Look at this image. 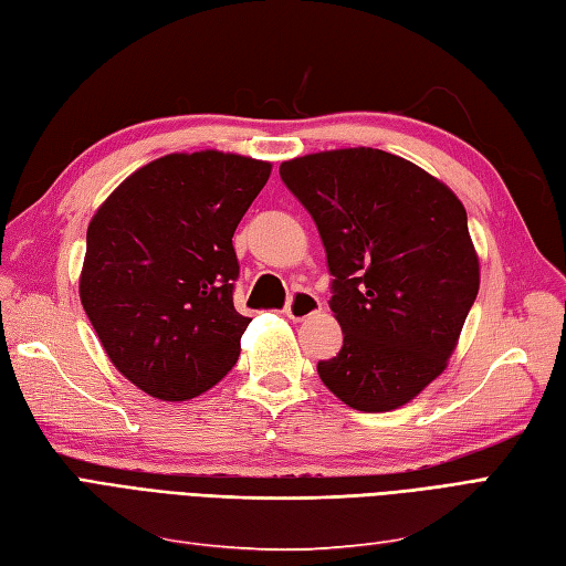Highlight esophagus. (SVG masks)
I'll list each match as a JSON object with an SVG mask.
<instances>
[{
  "label": "esophagus",
  "instance_id": "1",
  "mask_svg": "<svg viewBox=\"0 0 566 566\" xmlns=\"http://www.w3.org/2000/svg\"><path fill=\"white\" fill-rule=\"evenodd\" d=\"M319 310H322L319 297H316L314 293H307V291H295L285 305V314L291 316L293 322H305Z\"/></svg>",
  "mask_w": 566,
  "mask_h": 566
}]
</instances>
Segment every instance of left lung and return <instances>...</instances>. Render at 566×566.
I'll return each mask as SVG.
<instances>
[{"label": "left lung", "mask_w": 566, "mask_h": 566, "mask_svg": "<svg viewBox=\"0 0 566 566\" xmlns=\"http://www.w3.org/2000/svg\"><path fill=\"white\" fill-rule=\"evenodd\" d=\"M314 218L343 348L316 365L343 403L387 412L447 369L480 287L463 203L416 163L336 148L281 163Z\"/></svg>", "instance_id": "obj_1"}]
</instances>
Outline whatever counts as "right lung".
<instances>
[{
	"instance_id": "right-lung-1",
	"label": "right lung",
	"mask_w": 566,
	"mask_h": 566,
	"mask_svg": "<svg viewBox=\"0 0 566 566\" xmlns=\"http://www.w3.org/2000/svg\"><path fill=\"white\" fill-rule=\"evenodd\" d=\"M271 163L223 150L170 154L129 175L88 223L78 295L134 387L187 401L238 363L250 326L232 305V235Z\"/></svg>"
}]
</instances>
